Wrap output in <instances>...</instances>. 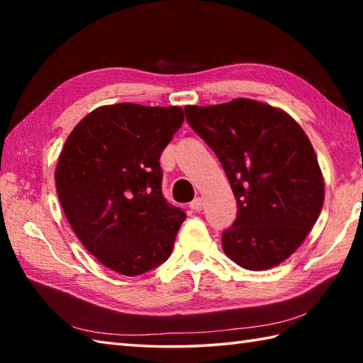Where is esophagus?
<instances>
[{
	"mask_svg": "<svg viewBox=\"0 0 363 363\" xmlns=\"http://www.w3.org/2000/svg\"><path fill=\"white\" fill-rule=\"evenodd\" d=\"M203 206H204L203 198H195L194 201L190 203V209L195 211V212H199V211H203Z\"/></svg>",
	"mask_w": 363,
	"mask_h": 363,
	"instance_id": "34e87169",
	"label": "esophagus"
}]
</instances>
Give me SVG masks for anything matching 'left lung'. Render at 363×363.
Wrapping results in <instances>:
<instances>
[{"label": "left lung", "mask_w": 363, "mask_h": 363, "mask_svg": "<svg viewBox=\"0 0 363 363\" xmlns=\"http://www.w3.org/2000/svg\"><path fill=\"white\" fill-rule=\"evenodd\" d=\"M190 128L221 162L237 198L223 250L242 268L262 272L295 252L318 220L325 181L309 137L289 113L237 98L187 106Z\"/></svg>", "instance_id": "1"}]
</instances>
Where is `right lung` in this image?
Listing matches in <instances>:
<instances>
[{"mask_svg":"<svg viewBox=\"0 0 363 363\" xmlns=\"http://www.w3.org/2000/svg\"><path fill=\"white\" fill-rule=\"evenodd\" d=\"M177 106L98 107L68 135L56 168L60 206L86 250L125 276L172 254L186 212L162 195L160 154L182 126Z\"/></svg>","mask_w":363,"mask_h":363,"instance_id":"1","label":"right lung"}]
</instances>
